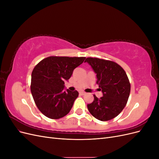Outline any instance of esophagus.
<instances>
[{
  "label": "esophagus",
  "instance_id": "esophagus-1",
  "mask_svg": "<svg viewBox=\"0 0 159 159\" xmlns=\"http://www.w3.org/2000/svg\"><path fill=\"white\" fill-rule=\"evenodd\" d=\"M80 95H85V93L84 92V91H80Z\"/></svg>",
  "mask_w": 159,
  "mask_h": 159
}]
</instances>
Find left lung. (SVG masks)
<instances>
[{"label": "left lung", "mask_w": 159, "mask_h": 159, "mask_svg": "<svg viewBox=\"0 0 159 159\" xmlns=\"http://www.w3.org/2000/svg\"><path fill=\"white\" fill-rule=\"evenodd\" d=\"M85 61L97 74V84L103 93L100 98L94 95L93 102L88 104V109L95 118L109 121L117 117L127 103L131 84L126 72L113 61L87 57Z\"/></svg>", "instance_id": "obj_1"}]
</instances>
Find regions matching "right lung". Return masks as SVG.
Segmentation results:
<instances>
[{
	"label": "right lung",
	"mask_w": 159,
	"mask_h": 159,
	"mask_svg": "<svg viewBox=\"0 0 159 159\" xmlns=\"http://www.w3.org/2000/svg\"><path fill=\"white\" fill-rule=\"evenodd\" d=\"M85 57L50 56L40 61L32 72L30 90L41 113L50 119H57L68 114L78 97L76 90L64 91L74 70Z\"/></svg>",
	"instance_id": "add662e5"
}]
</instances>
